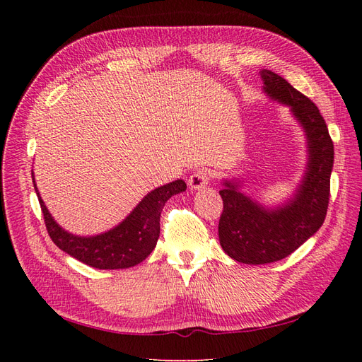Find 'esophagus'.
Masks as SVG:
<instances>
[{
    "instance_id": "1",
    "label": "esophagus",
    "mask_w": 362,
    "mask_h": 362,
    "mask_svg": "<svg viewBox=\"0 0 362 362\" xmlns=\"http://www.w3.org/2000/svg\"><path fill=\"white\" fill-rule=\"evenodd\" d=\"M208 180H210V177H208L206 170L194 172L193 175H190V178H189V187H190V190H201V189L206 187Z\"/></svg>"
}]
</instances>
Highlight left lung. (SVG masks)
<instances>
[{
    "instance_id": "8db88e82",
    "label": "left lung",
    "mask_w": 362,
    "mask_h": 362,
    "mask_svg": "<svg viewBox=\"0 0 362 362\" xmlns=\"http://www.w3.org/2000/svg\"><path fill=\"white\" fill-rule=\"evenodd\" d=\"M262 92L288 107L302 128L306 164L299 184L286 201L259 202L242 189V178H222L223 213L218 221V242L228 257L243 264H269L300 247L323 225L329 202L334 144L325 119L313 101L281 75L261 69Z\"/></svg>"
}]
</instances>
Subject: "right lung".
<instances>
[{
    "label": "right lung",
    "mask_w": 362,
    "mask_h": 362,
    "mask_svg": "<svg viewBox=\"0 0 362 362\" xmlns=\"http://www.w3.org/2000/svg\"><path fill=\"white\" fill-rule=\"evenodd\" d=\"M31 177L52 242L75 259L103 270L134 267L146 259L160 237V216L164 204L173 194L187 189L182 180L160 185L145 194L133 211H129L116 226L101 234L76 235L56 222L37 190L35 172H31Z\"/></svg>",
    "instance_id": "1"
}]
</instances>
